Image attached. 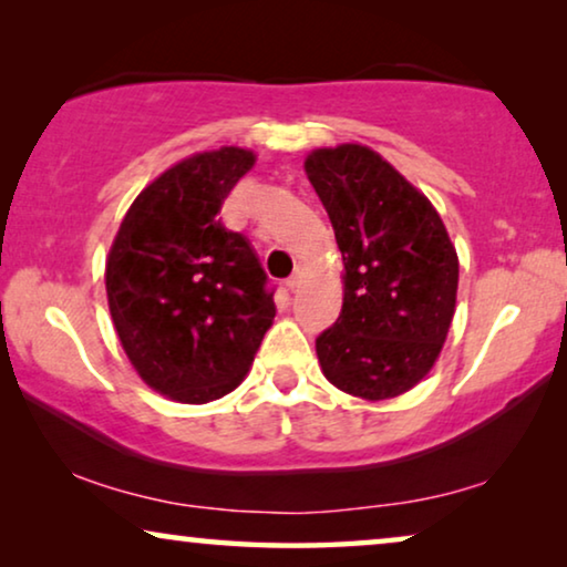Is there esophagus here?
I'll list each match as a JSON object with an SVG mask.
<instances>
[{
	"instance_id": "1",
	"label": "esophagus",
	"mask_w": 567,
	"mask_h": 567,
	"mask_svg": "<svg viewBox=\"0 0 567 567\" xmlns=\"http://www.w3.org/2000/svg\"><path fill=\"white\" fill-rule=\"evenodd\" d=\"M299 286H301V274H293L289 281H286V289H289V291H297Z\"/></svg>"
}]
</instances>
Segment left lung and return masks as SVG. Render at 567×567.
Returning <instances> with one entry per match:
<instances>
[{
	"label": "left lung",
	"instance_id": "obj_1",
	"mask_svg": "<svg viewBox=\"0 0 567 567\" xmlns=\"http://www.w3.org/2000/svg\"><path fill=\"white\" fill-rule=\"evenodd\" d=\"M343 252V309L317 338L330 384L390 400L436 363L454 317L460 260L431 200L361 144L305 162Z\"/></svg>",
	"mask_w": 567,
	"mask_h": 567
}]
</instances>
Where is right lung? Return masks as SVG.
I'll use <instances>...</instances> for the list:
<instances>
[{
  "label": "right lung",
  "instance_id": "1",
  "mask_svg": "<svg viewBox=\"0 0 567 567\" xmlns=\"http://www.w3.org/2000/svg\"><path fill=\"white\" fill-rule=\"evenodd\" d=\"M255 154L221 146L138 193L105 262L107 307L138 377L188 405L243 382L276 317L250 243L216 219Z\"/></svg>",
  "mask_w": 567,
  "mask_h": 567
}]
</instances>
